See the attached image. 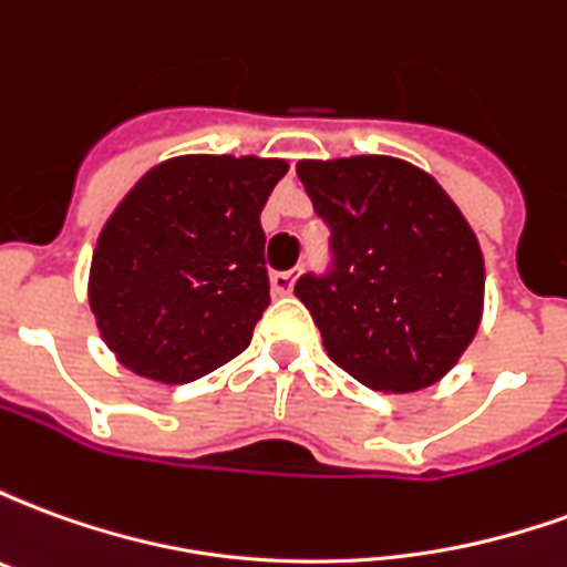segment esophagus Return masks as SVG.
I'll return each instance as SVG.
<instances>
[{
	"mask_svg": "<svg viewBox=\"0 0 567 567\" xmlns=\"http://www.w3.org/2000/svg\"><path fill=\"white\" fill-rule=\"evenodd\" d=\"M295 279H297V270H285V272H272V291L276 295H291L295 291Z\"/></svg>",
	"mask_w": 567,
	"mask_h": 567,
	"instance_id": "1",
	"label": "esophagus"
}]
</instances>
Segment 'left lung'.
Instances as JSON below:
<instances>
[{
	"instance_id": "left-lung-1",
	"label": "left lung",
	"mask_w": 567,
	"mask_h": 567,
	"mask_svg": "<svg viewBox=\"0 0 567 567\" xmlns=\"http://www.w3.org/2000/svg\"><path fill=\"white\" fill-rule=\"evenodd\" d=\"M331 230V267L295 295L333 364L373 392H419L450 373L483 316V251L450 194L398 157L300 161Z\"/></svg>"
}]
</instances>
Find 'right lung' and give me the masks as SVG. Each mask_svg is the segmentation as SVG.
I'll use <instances>...</instances> for the list:
<instances>
[{
	"mask_svg": "<svg viewBox=\"0 0 567 567\" xmlns=\"http://www.w3.org/2000/svg\"><path fill=\"white\" fill-rule=\"evenodd\" d=\"M285 161L185 154L157 163L105 221L91 309L117 361L182 385L227 364L270 307L260 209Z\"/></svg>",
	"mask_w": 567,
	"mask_h": 567,
	"instance_id": "right-lung-1",
	"label": "right lung"
}]
</instances>
